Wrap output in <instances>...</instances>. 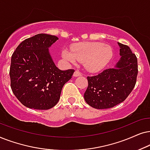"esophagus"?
Instances as JSON below:
<instances>
[{"instance_id":"1","label":"esophagus","mask_w":150,"mask_h":150,"mask_svg":"<svg viewBox=\"0 0 150 150\" xmlns=\"http://www.w3.org/2000/svg\"><path fill=\"white\" fill-rule=\"evenodd\" d=\"M81 75H81V73L78 71H75V73L73 74L74 77H79V76H81Z\"/></svg>"}]
</instances>
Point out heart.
Instances as JSON below:
<instances>
[{
    "label": "heart",
    "instance_id": "1",
    "mask_svg": "<svg viewBox=\"0 0 150 150\" xmlns=\"http://www.w3.org/2000/svg\"><path fill=\"white\" fill-rule=\"evenodd\" d=\"M62 55L73 64L84 62L88 71L97 72L108 64L112 57V51L110 47L101 42H81L74 45L71 50L64 49Z\"/></svg>",
    "mask_w": 150,
    "mask_h": 150
}]
</instances>
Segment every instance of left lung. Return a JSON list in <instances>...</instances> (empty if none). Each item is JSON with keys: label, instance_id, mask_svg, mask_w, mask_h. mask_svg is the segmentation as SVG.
I'll use <instances>...</instances> for the list:
<instances>
[{"label": "left lung", "instance_id": "8db88e82", "mask_svg": "<svg viewBox=\"0 0 150 150\" xmlns=\"http://www.w3.org/2000/svg\"><path fill=\"white\" fill-rule=\"evenodd\" d=\"M121 58L113 69L87 77L84 93L88 104L96 109L110 108L123 102L135 86L138 74L137 58L128 46L118 42Z\"/></svg>", "mask_w": 150, "mask_h": 150}]
</instances>
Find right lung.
I'll return each mask as SVG.
<instances>
[{"label": "right lung", "mask_w": 150, "mask_h": 150, "mask_svg": "<svg viewBox=\"0 0 150 150\" xmlns=\"http://www.w3.org/2000/svg\"><path fill=\"white\" fill-rule=\"evenodd\" d=\"M57 40L55 35L37 34L22 42L11 56V88L26 107L48 110L55 106L64 85L75 72L62 71L53 62L49 48Z\"/></svg>", "instance_id": "obj_1"}]
</instances>
